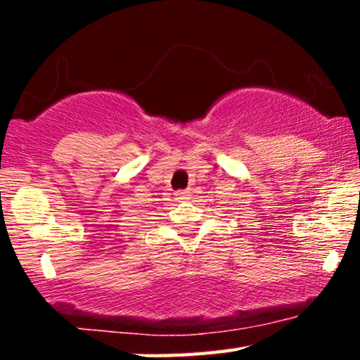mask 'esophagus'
I'll return each mask as SVG.
<instances>
[{
	"mask_svg": "<svg viewBox=\"0 0 360 360\" xmlns=\"http://www.w3.org/2000/svg\"><path fill=\"white\" fill-rule=\"evenodd\" d=\"M189 198H191V193L189 191H177L176 193V200H179V201L189 200Z\"/></svg>",
	"mask_w": 360,
	"mask_h": 360,
	"instance_id": "1",
	"label": "esophagus"
}]
</instances>
